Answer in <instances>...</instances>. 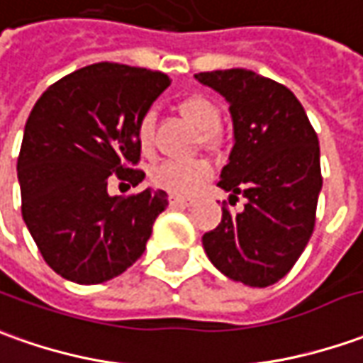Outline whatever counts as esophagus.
Listing matches in <instances>:
<instances>
[{
	"label": "esophagus",
	"instance_id": "34e87169",
	"mask_svg": "<svg viewBox=\"0 0 363 363\" xmlns=\"http://www.w3.org/2000/svg\"><path fill=\"white\" fill-rule=\"evenodd\" d=\"M169 202H171L172 208H189L192 204L191 199H181V196H171Z\"/></svg>",
	"mask_w": 363,
	"mask_h": 363
}]
</instances>
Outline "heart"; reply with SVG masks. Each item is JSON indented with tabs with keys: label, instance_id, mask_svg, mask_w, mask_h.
Returning <instances> with one entry per match:
<instances>
[{
	"label": "heart",
	"instance_id": "1",
	"mask_svg": "<svg viewBox=\"0 0 363 363\" xmlns=\"http://www.w3.org/2000/svg\"><path fill=\"white\" fill-rule=\"evenodd\" d=\"M177 109L191 125L201 130L202 139L206 143L214 139V130L220 123V109L216 107L214 101L202 95H191L182 99ZM152 129H155V115L152 113L140 115L137 123V145L143 155H150L152 150ZM211 174H213V167L204 159L162 161L150 169L149 179L157 189L171 192L174 196H191L211 179Z\"/></svg>",
	"mask_w": 363,
	"mask_h": 363
}]
</instances>
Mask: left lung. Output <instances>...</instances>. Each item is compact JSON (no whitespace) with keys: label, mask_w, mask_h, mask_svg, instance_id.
<instances>
[{"label":"left lung","mask_w":363,"mask_h":363,"mask_svg":"<svg viewBox=\"0 0 363 363\" xmlns=\"http://www.w3.org/2000/svg\"><path fill=\"white\" fill-rule=\"evenodd\" d=\"M230 105L234 147L218 186L242 213L223 206L220 224L202 236L204 252L224 276L264 288L284 278L314 233L322 191L320 145L294 93L248 69L199 73Z\"/></svg>","instance_id":"8db88e82"}]
</instances>
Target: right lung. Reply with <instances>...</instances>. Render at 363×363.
Masks as SVG:
<instances>
[{"label": "right lung", "instance_id": "obj_1", "mask_svg": "<svg viewBox=\"0 0 363 363\" xmlns=\"http://www.w3.org/2000/svg\"><path fill=\"white\" fill-rule=\"evenodd\" d=\"M171 85L161 71L95 63L37 99L17 159L21 214L59 276L101 284L137 262L167 208L164 191L111 196L109 177L137 186L145 172L137 123Z\"/></svg>", "mask_w": 363, "mask_h": 363}]
</instances>
